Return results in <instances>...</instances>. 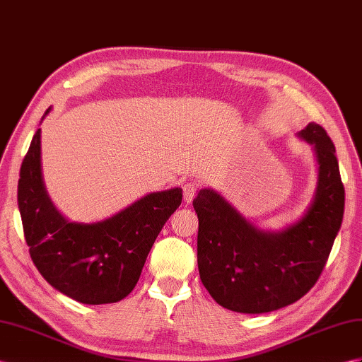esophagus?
<instances>
[{"instance_id":"1","label":"esophagus","mask_w":362,"mask_h":362,"mask_svg":"<svg viewBox=\"0 0 362 362\" xmlns=\"http://www.w3.org/2000/svg\"><path fill=\"white\" fill-rule=\"evenodd\" d=\"M196 191H197V185L194 182H187L183 185V200L187 203H191L192 199L196 197Z\"/></svg>"}]
</instances>
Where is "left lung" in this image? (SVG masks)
Returning a JSON list of instances; mask_svg holds the SVG:
<instances>
[{
    "mask_svg": "<svg viewBox=\"0 0 362 362\" xmlns=\"http://www.w3.org/2000/svg\"><path fill=\"white\" fill-rule=\"evenodd\" d=\"M296 136L312 146L318 179L309 206L293 223L260 229L211 188H202L192 202L200 280L225 309L266 313L286 308L312 289L327 262L344 216L335 145L313 122Z\"/></svg>",
    "mask_w": 362,
    "mask_h": 362,
    "instance_id": "left-lung-1",
    "label": "left lung"
}]
</instances>
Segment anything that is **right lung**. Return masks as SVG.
Instances as JSON below:
<instances>
[{
	"mask_svg": "<svg viewBox=\"0 0 362 362\" xmlns=\"http://www.w3.org/2000/svg\"><path fill=\"white\" fill-rule=\"evenodd\" d=\"M180 203L182 188H171L146 194L95 223L70 221L45 188L41 128L18 182V208L35 266L54 289L82 304L116 303L134 289L157 235Z\"/></svg>",
	"mask_w": 362,
	"mask_h": 362,
	"instance_id": "add662e5",
	"label": "right lung"
}]
</instances>
